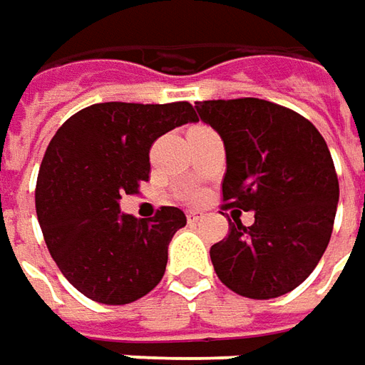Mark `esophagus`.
<instances>
[{"mask_svg":"<svg viewBox=\"0 0 365 365\" xmlns=\"http://www.w3.org/2000/svg\"><path fill=\"white\" fill-rule=\"evenodd\" d=\"M202 217H203L202 212H193V210L192 212H187V222H190V224H197Z\"/></svg>","mask_w":365,"mask_h":365,"instance_id":"1","label":"esophagus"}]
</instances>
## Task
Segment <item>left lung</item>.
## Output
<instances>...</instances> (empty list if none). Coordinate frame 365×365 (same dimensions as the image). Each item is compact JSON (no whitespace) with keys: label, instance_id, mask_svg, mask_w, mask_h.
I'll use <instances>...</instances> for the list:
<instances>
[{"label":"left lung","instance_id":"8db88e82","mask_svg":"<svg viewBox=\"0 0 365 365\" xmlns=\"http://www.w3.org/2000/svg\"><path fill=\"white\" fill-rule=\"evenodd\" d=\"M225 148L224 210L254 212L230 222L212 245L217 277L232 292L269 299L296 289L318 266L334 230L339 183L328 143L312 121L266 99L195 103Z\"/></svg>","mask_w":365,"mask_h":365}]
</instances>
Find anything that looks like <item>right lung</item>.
<instances>
[{"label": "right lung", "instance_id": "1", "mask_svg": "<svg viewBox=\"0 0 365 365\" xmlns=\"http://www.w3.org/2000/svg\"><path fill=\"white\" fill-rule=\"evenodd\" d=\"M187 121H197L187 101H108L73 113L49 141L37 175V220L61 274L89 299L123 306L162 282L185 214L163 205L138 220L121 214L120 200L148 182L153 141Z\"/></svg>", "mask_w": 365, "mask_h": 365}]
</instances>
